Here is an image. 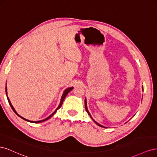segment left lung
I'll return each mask as SVG.
<instances>
[{
	"label": "left lung",
	"mask_w": 157,
	"mask_h": 157,
	"mask_svg": "<svg viewBox=\"0 0 157 157\" xmlns=\"http://www.w3.org/2000/svg\"><path fill=\"white\" fill-rule=\"evenodd\" d=\"M143 90H144V87H143ZM84 104H85V109H86V112L88 113V115H90V117L92 118V117H91V115H90V113H89V111H88V109H87V105H86V99H85V101H84ZM92 120H93V121H94V122H95V123H96V124H98V126H101V127H103V128H105V127H104V126H101V124H99V123H98L97 122H96V121H94V120L93 119V118H92Z\"/></svg>",
	"instance_id": "8db88e82"
}]
</instances>
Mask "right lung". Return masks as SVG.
Returning <instances> with one entry per match:
<instances>
[{
    "instance_id": "1",
    "label": "right lung",
    "mask_w": 157,
    "mask_h": 157,
    "mask_svg": "<svg viewBox=\"0 0 157 157\" xmlns=\"http://www.w3.org/2000/svg\"><path fill=\"white\" fill-rule=\"evenodd\" d=\"M73 87H71V88H67V89H66L65 91H64V92H63V96H62V97H61V101H60V104H59V105L58 106V107L56 109V111L52 114V115H50V116H49L48 118H45V119H44V120H42V121H29V120H27V119H26V118H23V117H21L20 115H19L17 113V112L16 111V110L15 109H14V108H13V107L12 106V105L11 104V102H10V99H9V98L7 97V99H8V103H9V104H10V106H11V107H12V110L13 111V112L15 113L16 115H17V116H19L20 117V118H21L22 119H23V120H25V121H28V122H33V123H39V122H44V121H46V120H48V119H49L50 118H51L52 116H53L54 114L56 113V112L58 110V109L61 107V105H62V104H63V100H64V99L65 98V97L67 96V95L68 94V93L70 92V91H71V90H73ZM6 94H7V88H6Z\"/></svg>"
}]
</instances>
